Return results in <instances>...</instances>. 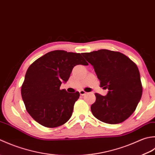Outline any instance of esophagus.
I'll return each mask as SVG.
<instances>
[{"mask_svg": "<svg viewBox=\"0 0 155 155\" xmlns=\"http://www.w3.org/2000/svg\"><path fill=\"white\" fill-rule=\"evenodd\" d=\"M80 95H81V96H84L85 94H86V91H85L84 90H80Z\"/></svg>", "mask_w": 155, "mask_h": 155, "instance_id": "1", "label": "esophagus"}]
</instances>
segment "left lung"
Wrapping results in <instances>:
<instances>
[{"mask_svg":"<svg viewBox=\"0 0 155 155\" xmlns=\"http://www.w3.org/2000/svg\"><path fill=\"white\" fill-rule=\"evenodd\" d=\"M81 54L94 67L100 87L108 90L105 96L95 94L96 102L91 106L94 117L110 124L124 122L135 111L143 94L137 65L118 51L100 49Z\"/></svg>","mask_w":155,"mask_h":155,"instance_id":"8db88e82","label":"left lung"}]
</instances>
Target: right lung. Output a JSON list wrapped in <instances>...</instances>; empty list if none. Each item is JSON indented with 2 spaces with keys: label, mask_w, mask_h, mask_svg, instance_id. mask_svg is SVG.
<instances>
[{
  "label": "right lung",
  "mask_w": 155,
  "mask_h": 155,
  "mask_svg": "<svg viewBox=\"0 0 155 155\" xmlns=\"http://www.w3.org/2000/svg\"><path fill=\"white\" fill-rule=\"evenodd\" d=\"M77 65H87L80 53L55 50L35 60L26 72L21 96L30 116L47 128L64 124L71 118L79 91L60 90Z\"/></svg>",
  "instance_id": "add662e5"
}]
</instances>
